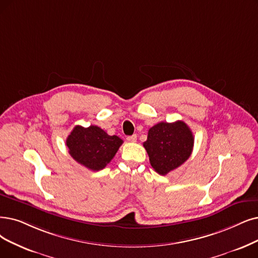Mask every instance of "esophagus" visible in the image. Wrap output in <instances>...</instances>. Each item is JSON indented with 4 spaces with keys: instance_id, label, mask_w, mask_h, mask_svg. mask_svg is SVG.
<instances>
[{
    "instance_id": "obj_1",
    "label": "esophagus",
    "mask_w": 258,
    "mask_h": 258,
    "mask_svg": "<svg viewBox=\"0 0 258 258\" xmlns=\"http://www.w3.org/2000/svg\"><path fill=\"white\" fill-rule=\"evenodd\" d=\"M137 139H138V137H137V135H133V136H130V137H127V141L128 142H130V143H136L137 142Z\"/></svg>"
}]
</instances>
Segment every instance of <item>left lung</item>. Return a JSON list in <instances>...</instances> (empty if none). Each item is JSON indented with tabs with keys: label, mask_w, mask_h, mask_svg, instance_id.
<instances>
[{
	"label": "left lung",
	"mask_w": 258,
	"mask_h": 258,
	"mask_svg": "<svg viewBox=\"0 0 258 258\" xmlns=\"http://www.w3.org/2000/svg\"><path fill=\"white\" fill-rule=\"evenodd\" d=\"M152 168L165 176L178 168L192 152L194 136L190 128L182 120L161 121L148 131L144 142Z\"/></svg>",
	"instance_id": "8db88e82"
}]
</instances>
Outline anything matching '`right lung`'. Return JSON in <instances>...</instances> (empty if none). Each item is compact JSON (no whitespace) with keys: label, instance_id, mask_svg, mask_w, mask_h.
<instances>
[{"label":"right lung","instance_id":"right-lung-1","mask_svg":"<svg viewBox=\"0 0 258 258\" xmlns=\"http://www.w3.org/2000/svg\"><path fill=\"white\" fill-rule=\"evenodd\" d=\"M122 144L117 136H109L97 126H75L67 139L71 157L85 167L98 171L114 158Z\"/></svg>","mask_w":258,"mask_h":258}]
</instances>
